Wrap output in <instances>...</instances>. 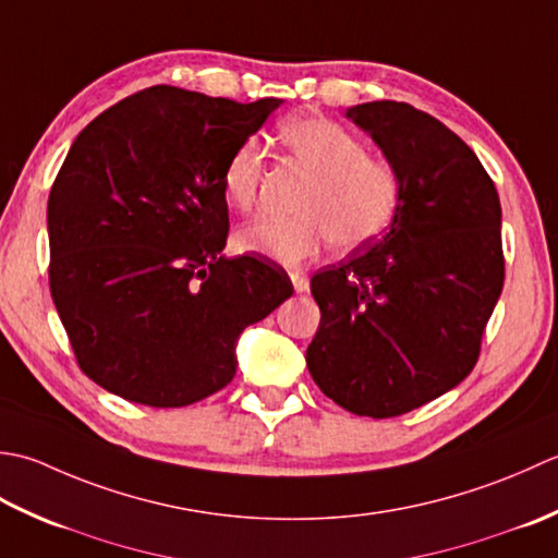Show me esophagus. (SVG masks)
<instances>
[{
    "instance_id": "34e87169",
    "label": "esophagus",
    "mask_w": 558,
    "mask_h": 558,
    "mask_svg": "<svg viewBox=\"0 0 558 558\" xmlns=\"http://www.w3.org/2000/svg\"><path fill=\"white\" fill-rule=\"evenodd\" d=\"M291 281H293V289L299 293H305L311 289V279L303 275V271H291Z\"/></svg>"
}]
</instances>
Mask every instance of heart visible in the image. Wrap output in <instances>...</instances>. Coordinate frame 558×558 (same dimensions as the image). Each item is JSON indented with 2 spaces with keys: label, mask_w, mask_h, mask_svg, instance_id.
<instances>
[{
  "label": "heart",
  "mask_w": 558,
  "mask_h": 558,
  "mask_svg": "<svg viewBox=\"0 0 558 558\" xmlns=\"http://www.w3.org/2000/svg\"><path fill=\"white\" fill-rule=\"evenodd\" d=\"M291 163L313 175L293 219H259L235 235L245 253L279 265H301L329 243L356 250L380 238L402 199V178L385 158L371 156L361 136L327 118H291L277 130ZM265 180V154L257 140H245L226 158L221 190L238 211H250Z\"/></svg>",
  "instance_id": "b5f03b06"
}]
</instances>
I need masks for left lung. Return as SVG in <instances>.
<instances>
[{"label":"left lung","instance_id":"left-lung-1","mask_svg":"<svg viewBox=\"0 0 558 558\" xmlns=\"http://www.w3.org/2000/svg\"><path fill=\"white\" fill-rule=\"evenodd\" d=\"M402 178L390 231L320 269L313 380L359 416L412 412L468 378L504 289L501 202L480 158L446 124L397 100L347 110Z\"/></svg>","mask_w":558,"mask_h":558}]
</instances>
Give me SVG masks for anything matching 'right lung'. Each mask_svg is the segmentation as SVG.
I'll return each mask as SVG.
<instances>
[{
  "label": "right lung",
  "mask_w": 558,
  "mask_h": 558,
  "mask_svg": "<svg viewBox=\"0 0 558 558\" xmlns=\"http://www.w3.org/2000/svg\"><path fill=\"white\" fill-rule=\"evenodd\" d=\"M283 100L151 86L88 122L48 199L50 293L78 366L146 407H187L235 375V342L293 293L223 257L221 168Z\"/></svg>",
  "instance_id": "add662e5"
}]
</instances>
